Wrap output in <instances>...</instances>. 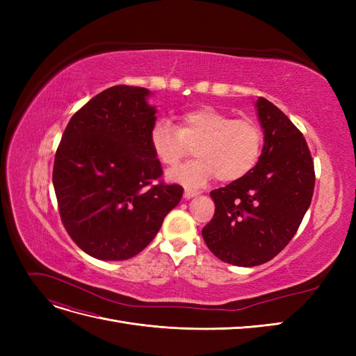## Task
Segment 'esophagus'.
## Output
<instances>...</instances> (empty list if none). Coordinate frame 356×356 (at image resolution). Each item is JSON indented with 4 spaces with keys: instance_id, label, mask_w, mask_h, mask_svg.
I'll list each match as a JSON object with an SVG mask.
<instances>
[{
    "instance_id": "34e87169",
    "label": "esophagus",
    "mask_w": 356,
    "mask_h": 356,
    "mask_svg": "<svg viewBox=\"0 0 356 356\" xmlns=\"http://www.w3.org/2000/svg\"><path fill=\"white\" fill-rule=\"evenodd\" d=\"M197 195H200L197 190H191V188H186L184 190V199H191V197H195Z\"/></svg>"
}]
</instances>
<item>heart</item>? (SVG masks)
Wrapping results in <instances>:
<instances>
[{
    "label": "heart",
    "instance_id": "heart-1",
    "mask_svg": "<svg viewBox=\"0 0 356 356\" xmlns=\"http://www.w3.org/2000/svg\"><path fill=\"white\" fill-rule=\"evenodd\" d=\"M149 145L160 163L169 168L195 148L197 159L168 172V179L202 186L215 175L221 182H233L250 174L261 154L263 134L251 120L202 105L181 114L178 126L159 120L149 134Z\"/></svg>",
    "mask_w": 356,
    "mask_h": 356
}]
</instances>
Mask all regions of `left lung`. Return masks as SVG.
<instances>
[{
    "instance_id": "8db88e82",
    "label": "left lung",
    "mask_w": 356,
    "mask_h": 356,
    "mask_svg": "<svg viewBox=\"0 0 356 356\" xmlns=\"http://www.w3.org/2000/svg\"><path fill=\"white\" fill-rule=\"evenodd\" d=\"M264 134L250 174L211 191L213 218L204 243L221 261L239 267L267 263L294 238L315 188V169L305 136L270 101L255 102Z\"/></svg>"
}]
</instances>
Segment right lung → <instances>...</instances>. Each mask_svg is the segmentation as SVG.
<instances>
[{"label": "right lung", "mask_w": 356, "mask_h": 356, "mask_svg": "<svg viewBox=\"0 0 356 356\" xmlns=\"http://www.w3.org/2000/svg\"><path fill=\"white\" fill-rule=\"evenodd\" d=\"M148 89L114 86L75 113L62 135L53 187L63 225L80 250L122 261L152 242L182 197L149 145L156 106Z\"/></svg>", "instance_id": "add662e5"}]
</instances>
